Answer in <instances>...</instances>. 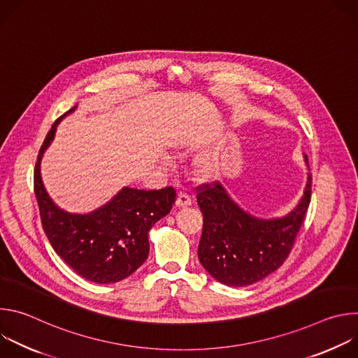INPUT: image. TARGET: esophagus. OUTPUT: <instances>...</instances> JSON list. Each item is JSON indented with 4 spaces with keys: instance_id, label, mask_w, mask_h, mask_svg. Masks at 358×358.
<instances>
[{
    "instance_id": "obj_1",
    "label": "esophagus",
    "mask_w": 358,
    "mask_h": 358,
    "mask_svg": "<svg viewBox=\"0 0 358 358\" xmlns=\"http://www.w3.org/2000/svg\"><path fill=\"white\" fill-rule=\"evenodd\" d=\"M191 203H192V199H191V196H189L187 192H180V194H178V198H177V201H176V206H177L178 208L189 207Z\"/></svg>"
}]
</instances>
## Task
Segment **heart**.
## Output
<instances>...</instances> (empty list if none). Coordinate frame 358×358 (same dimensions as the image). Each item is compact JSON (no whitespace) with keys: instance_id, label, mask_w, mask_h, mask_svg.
Listing matches in <instances>:
<instances>
[{"instance_id":"heart-1","label":"heart","mask_w":358,"mask_h":358,"mask_svg":"<svg viewBox=\"0 0 358 358\" xmlns=\"http://www.w3.org/2000/svg\"><path fill=\"white\" fill-rule=\"evenodd\" d=\"M213 170V162L211 159L208 157H201L198 162H196V171L201 174V176H208Z\"/></svg>"}]
</instances>
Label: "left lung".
I'll use <instances>...</instances> for the list:
<instances>
[{
	"instance_id": "left-lung-1",
	"label": "left lung",
	"mask_w": 358,
	"mask_h": 358,
	"mask_svg": "<svg viewBox=\"0 0 358 358\" xmlns=\"http://www.w3.org/2000/svg\"><path fill=\"white\" fill-rule=\"evenodd\" d=\"M308 163V156L304 155ZM312 174L297 206L285 217L264 220L243 211L220 182L198 187L203 217L198 259L214 279L227 286H248L265 279L289 257L308 213Z\"/></svg>"
}]
</instances>
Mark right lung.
Here are the masks:
<instances>
[{"label": "right lung", "instance_id": "add662e5", "mask_svg": "<svg viewBox=\"0 0 358 358\" xmlns=\"http://www.w3.org/2000/svg\"><path fill=\"white\" fill-rule=\"evenodd\" d=\"M48 131L34 170V189L42 228L59 257L86 280L106 285L126 279L148 257V232L166 217L176 202V189L122 188L108 203L89 214L61 210L48 195L41 178V159L55 137L57 126Z\"/></svg>", "mask_w": 358, "mask_h": 358}]
</instances>
